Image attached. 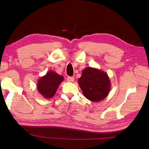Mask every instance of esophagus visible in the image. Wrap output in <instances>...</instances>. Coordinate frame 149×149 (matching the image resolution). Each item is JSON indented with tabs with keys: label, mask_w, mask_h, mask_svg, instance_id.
<instances>
[{
	"label": "esophagus",
	"mask_w": 149,
	"mask_h": 149,
	"mask_svg": "<svg viewBox=\"0 0 149 149\" xmlns=\"http://www.w3.org/2000/svg\"><path fill=\"white\" fill-rule=\"evenodd\" d=\"M67 81L68 82H74V77H68Z\"/></svg>",
	"instance_id": "esophagus-1"
}]
</instances>
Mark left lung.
Returning a JSON list of instances; mask_svg holds the SVG:
<instances>
[{"label":"left lung","instance_id":"obj_1","mask_svg":"<svg viewBox=\"0 0 149 149\" xmlns=\"http://www.w3.org/2000/svg\"><path fill=\"white\" fill-rule=\"evenodd\" d=\"M78 84L84 97L92 102H99L109 94L111 84L105 72L95 68L87 67L82 72Z\"/></svg>","mask_w":149,"mask_h":149}]
</instances>
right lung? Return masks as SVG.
<instances>
[{
  "label": "right lung",
  "mask_w": 149,
  "mask_h": 149,
  "mask_svg": "<svg viewBox=\"0 0 149 149\" xmlns=\"http://www.w3.org/2000/svg\"><path fill=\"white\" fill-rule=\"evenodd\" d=\"M63 80L64 77L62 75L50 70L47 72L46 75L39 79L37 83V91L45 99H51Z\"/></svg>",
  "instance_id": "right-lung-1"
}]
</instances>
